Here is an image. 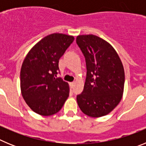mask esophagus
Masks as SVG:
<instances>
[{
    "label": "esophagus",
    "mask_w": 146,
    "mask_h": 146,
    "mask_svg": "<svg viewBox=\"0 0 146 146\" xmlns=\"http://www.w3.org/2000/svg\"><path fill=\"white\" fill-rule=\"evenodd\" d=\"M70 88H74V82H70Z\"/></svg>",
    "instance_id": "obj_1"
}]
</instances>
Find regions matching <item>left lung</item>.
<instances>
[{
    "label": "left lung",
    "mask_w": 146,
    "mask_h": 146,
    "mask_svg": "<svg viewBox=\"0 0 146 146\" xmlns=\"http://www.w3.org/2000/svg\"><path fill=\"white\" fill-rule=\"evenodd\" d=\"M76 42L84 55L87 69L83 91L77 96L78 106L88 116L106 115L123 96V64L114 48L99 36L80 35Z\"/></svg>",
    "instance_id": "obj_1"
}]
</instances>
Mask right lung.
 Here are the masks:
<instances>
[{
  "label": "right lung",
  "mask_w": 146,
  "mask_h": 146,
  "mask_svg": "<svg viewBox=\"0 0 146 146\" xmlns=\"http://www.w3.org/2000/svg\"><path fill=\"white\" fill-rule=\"evenodd\" d=\"M74 39L63 33L48 35L26 55L20 71V88L23 99L35 113L55 114L69 96V85L57 74L59 59Z\"/></svg>",
  "instance_id": "right-lung-1"
}]
</instances>
